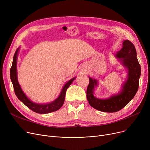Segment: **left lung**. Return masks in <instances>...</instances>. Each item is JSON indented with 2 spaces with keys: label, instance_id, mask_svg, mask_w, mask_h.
<instances>
[{
  "label": "left lung",
  "instance_id": "left-lung-1",
  "mask_svg": "<svg viewBox=\"0 0 150 150\" xmlns=\"http://www.w3.org/2000/svg\"><path fill=\"white\" fill-rule=\"evenodd\" d=\"M116 56L120 58L123 64L128 70V80L123 84L120 93L105 100L96 98L93 95V91L95 86L97 85V81L89 78L86 92L88 101L92 107L102 112H114L120 111L135 96L139 88L141 69L134 45L129 40L124 41L122 49L117 52Z\"/></svg>",
  "mask_w": 150,
  "mask_h": 150
}]
</instances>
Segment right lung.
<instances>
[{
	"mask_svg": "<svg viewBox=\"0 0 150 150\" xmlns=\"http://www.w3.org/2000/svg\"><path fill=\"white\" fill-rule=\"evenodd\" d=\"M19 48L15 52V53L13 57V64L10 69V78L12 81L14 91L16 96H17L19 100H20L22 103L26 106H27L31 111H33L36 113L39 114H47L56 111L58 110L63 105L64 102L66 92L69 88V86L72 84L73 81L75 78H73L70 80L63 87L59 96L58 98L52 102L50 103L40 105L36 104L30 101L25 96V94L22 91L21 86L18 83L17 78V69H16V64H17V57Z\"/></svg>",
	"mask_w": 150,
	"mask_h": 150,
	"instance_id": "add662e5",
	"label": "right lung"
}]
</instances>
